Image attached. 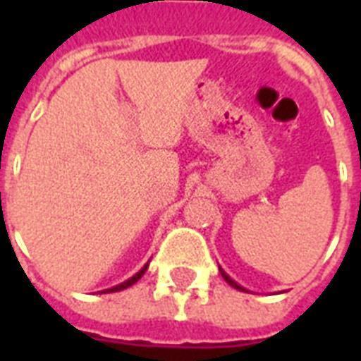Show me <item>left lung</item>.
<instances>
[{
	"mask_svg": "<svg viewBox=\"0 0 361 361\" xmlns=\"http://www.w3.org/2000/svg\"><path fill=\"white\" fill-rule=\"evenodd\" d=\"M219 271H221V275H223V277H225V281H226V283H228V285H231V286H234V288H238V290H243V288H241V286H240V285H238L236 281H232V279H231V277H228V275H226V274H225V271H223V269H221V268H219Z\"/></svg>",
	"mask_w": 361,
	"mask_h": 361,
	"instance_id": "left-lung-1",
	"label": "left lung"
}]
</instances>
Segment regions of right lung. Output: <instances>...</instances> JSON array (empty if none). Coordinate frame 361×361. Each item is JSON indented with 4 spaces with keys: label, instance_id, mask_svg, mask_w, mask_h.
Masks as SVG:
<instances>
[{
    "label": "right lung",
    "instance_id": "obj_1",
    "mask_svg": "<svg viewBox=\"0 0 361 361\" xmlns=\"http://www.w3.org/2000/svg\"><path fill=\"white\" fill-rule=\"evenodd\" d=\"M146 269H147V264H146V266H144V268L140 269V271H138V274L133 275V277H130V279H127V281H125V283H121V285H118V286H112V288H109V290H106V292H118V290H123V288H127V286L135 285L136 281L140 279L142 275L146 274Z\"/></svg>",
    "mask_w": 361,
    "mask_h": 361
}]
</instances>
